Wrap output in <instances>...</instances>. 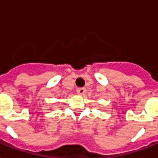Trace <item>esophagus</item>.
<instances>
[{"label": "esophagus", "mask_w": 158, "mask_h": 158, "mask_svg": "<svg viewBox=\"0 0 158 158\" xmlns=\"http://www.w3.org/2000/svg\"><path fill=\"white\" fill-rule=\"evenodd\" d=\"M85 88H79L77 89V94L79 95H84L85 94Z\"/></svg>", "instance_id": "obj_1"}]
</instances>
